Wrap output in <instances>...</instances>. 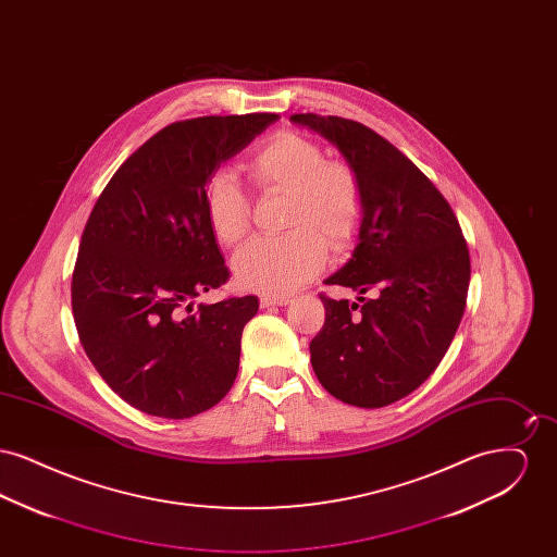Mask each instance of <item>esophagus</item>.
I'll return each instance as SVG.
<instances>
[{
	"label": "esophagus",
	"instance_id": "obj_1",
	"mask_svg": "<svg viewBox=\"0 0 557 557\" xmlns=\"http://www.w3.org/2000/svg\"><path fill=\"white\" fill-rule=\"evenodd\" d=\"M290 296H261V300H259V305L265 309V307H284V305H288L290 302Z\"/></svg>",
	"mask_w": 557,
	"mask_h": 557
}]
</instances>
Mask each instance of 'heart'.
Returning <instances> with one entry per match:
<instances>
[{"instance_id": "1", "label": "heart", "mask_w": 557, "mask_h": 557, "mask_svg": "<svg viewBox=\"0 0 557 557\" xmlns=\"http://www.w3.org/2000/svg\"><path fill=\"white\" fill-rule=\"evenodd\" d=\"M244 171L261 191H284L288 205L282 238L255 239L234 261L239 288L284 296L313 280L325 265V244L341 252L359 234L366 187L346 160L325 159L318 141L277 132L252 152ZM205 212L221 246H238L250 232V202L230 175L205 187Z\"/></svg>"}]
</instances>
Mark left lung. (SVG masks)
<instances>
[{
    "instance_id": "8db88e82",
    "label": "left lung",
    "mask_w": 557,
    "mask_h": 557,
    "mask_svg": "<svg viewBox=\"0 0 557 557\" xmlns=\"http://www.w3.org/2000/svg\"><path fill=\"white\" fill-rule=\"evenodd\" d=\"M359 171L366 214L352 259L325 284L357 302L319 294L325 323L311 341L321 386L375 409L411 395L443 361L463 318L470 252L445 196L382 135L343 116L292 114Z\"/></svg>"
}]
</instances>
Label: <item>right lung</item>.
I'll return each instance as SVG.
<instances>
[{
  "label": "right lung",
  "instance_id": "right-lung-1",
  "mask_svg": "<svg viewBox=\"0 0 557 557\" xmlns=\"http://www.w3.org/2000/svg\"><path fill=\"white\" fill-rule=\"evenodd\" d=\"M277 114L177 121L139 146L89 214L73 271L81 346L108 386L157 418L186 420L225 397L257 296L196 305L230 269L216 248L205 187Z\"/></svg>",
  "mask_w": 557,
  "mask_h": 557
}]
</instances>
